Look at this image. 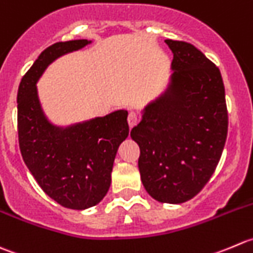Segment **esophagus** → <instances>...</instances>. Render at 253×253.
Returning <instances> with one entry per match:
<instances>
[{
  "mask_svg": "<svg viewBox=\"0 0 253 253\" xmlns=\"http://www.w3.org/2000/svg\"><path fill=\"white\" fill-rule=\"evenodd\" d=\"M127 123H129V126L132 127L139 123V116H137L135 112H130L129 116H127Z\"/></svg>",
  "mask_w": 253,
  "mask_h": 253,
  "instance_id": "1",
  "label": "esophagus"
}]
</instances>
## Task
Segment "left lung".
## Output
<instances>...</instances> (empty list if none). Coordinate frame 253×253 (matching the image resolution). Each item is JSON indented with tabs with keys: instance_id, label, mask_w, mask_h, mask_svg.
I'll list each match as a JSON object with an SVG mask.
<instances>
[{
	"instance_id": "8db88e82",
	"label": "left lung",
	"mask_w": 253,
	"mask_h": 253,
	"mask_svg": "<svg viewBox=\"0 0 253 253\" xmlns=\"http://www.w3.org/2000/svg\"><path fill=\"white\" fill-rule=\"evenodd\" d=\"M173 52L171 84L150 104L130 136L139 145L147 193L161 203L196 197L216 169L227 135L220 70L187 42L165 41Z\"/></svg>"
}]
</instances>
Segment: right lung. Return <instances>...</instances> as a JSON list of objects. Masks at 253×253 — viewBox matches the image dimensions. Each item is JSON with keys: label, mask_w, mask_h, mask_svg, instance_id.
<instances>
[{"label": "right lung", "mask_w": 253, "mask_h": 253, "mask_svg": "<svg viewBox=\"0 0 253 253\" xmlns=\"http://www.w3.org/2000/svg\"><path fill=\"white\" fill-rule=\"evenodd\" d=\"M88 42L80 39L47 46L22 77L17 93L19 149L27 167L50 198L77 211L96 206L108 192L117 150L129 134L127 112L59 129L42 114L36 84L52 60Z\"/></svg>", "instance_id": "add662e5"}]
</instances>
